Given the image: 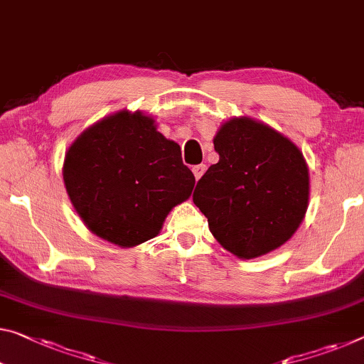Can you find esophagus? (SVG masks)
<instances>
[{
	"instance_id": "34e87169",
	"label": "esophagus",
	"mask_w": 364,
	"mask_h": 364,
	"mask_svg": "<svg viewBox=\"0 0 364 364\" xmlns=\"http://www.w3.org/2000/svg\"><path fill=\"white\" fill-rule=\"evenodd\" d=\"M193 176H195V178H198L205 174V171H206V166L205 164H198V166H193Z\"/></svg>"
}]
</instances>
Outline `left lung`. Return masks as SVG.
Masks as SVG:
<instances>
[{
	"label": "left lung",
	"mask_w": 364,
	"mask_h": 364,
	"mask_svg": "<svg viewBox=\"0 0 364 364\" xmlns=\"http://www.w3.org/2000/svg\"><path fill=\"white\" fill-rule=\"evenodd\" d=\"M220 161L193 192L223 247L240 259L278 249L299 228L309 200V171L301 151L273 128L232 119L213 139Z\"/></svg>",
	"instance_id": "1"
}]
</instances>
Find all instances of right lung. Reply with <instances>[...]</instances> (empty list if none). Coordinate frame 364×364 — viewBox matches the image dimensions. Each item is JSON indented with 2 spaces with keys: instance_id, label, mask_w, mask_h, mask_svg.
I'll list each match as a JSON object with an SVG mask.
<instances>
[{
  "instance_id": "1",
  "label": "right lung",
  "mask_w": 364,
  "mask_h": 364,
  "mask_svg": "<svg viewBox=\"0 0 364 364\" xmlns=\"http://www.w3.org/2000/svg\"><path fill=\"white\" fill-rule=\"evenodd\" d=\"M66 192L96 236L133 247L158 236L169 211L195 186L181 146L141 112H119L71 144L63 164Z\"/></svg>"
}]
</instances>
